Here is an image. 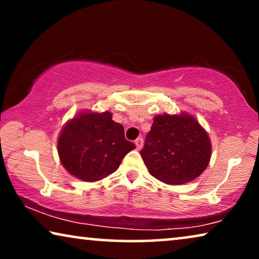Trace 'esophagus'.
Returning a JSON list of instances; mask_svg holds the SVG:
<instances>
[{"label":"esophagus","mask_w":259,"mask_h":259,"mask_svg":"<svg viewBox=\"0 0 259 259\" xmlns=\"http://www.w3.org/2000/svg\"><path fill=\"white\" fill-rule=\"evenodd\" d=\"M134 144H136L137 150H140V148L143 147V139H141V138H138V139L134 141Z\"/></svg>","instance_id":"esophagus-1"}]
</instances>
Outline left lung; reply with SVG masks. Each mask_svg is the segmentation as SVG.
I'll return each mask as SVG.
<instances>
[{"label":"left lung","instance_id":"obj_1","mask_svg":"<svg viewBox=\"0 0 259 259\" xmlns=\"http://www.w3.org/2000/svg\"><path fill=\"white\" fill-rule=\"evenodd\" d=\"M140 154L151 176L162 183L182 185L207 167L211 141L192 115H157Z\"/></svg>","mask_w":259,"mask_h":259}]
</instances>
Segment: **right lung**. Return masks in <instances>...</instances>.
<instances>
[{
	"label": "right lung",
	"mask_w": 259,
	"mask_h": 259,
	"mask_svg": "<svg viewBox=\"0 0 259 259\" xmlns=\"http://www.w3.org/2000/svg\"><path fill=\"white\" fill-rule=\"evenodd\" d=\"M134 148L109 112L80 113L66 123L58 141L63 167L83 182H97L116 171Z\"/></svg>",
	"instance_id": "right-lung-1"
}]
</instances>
